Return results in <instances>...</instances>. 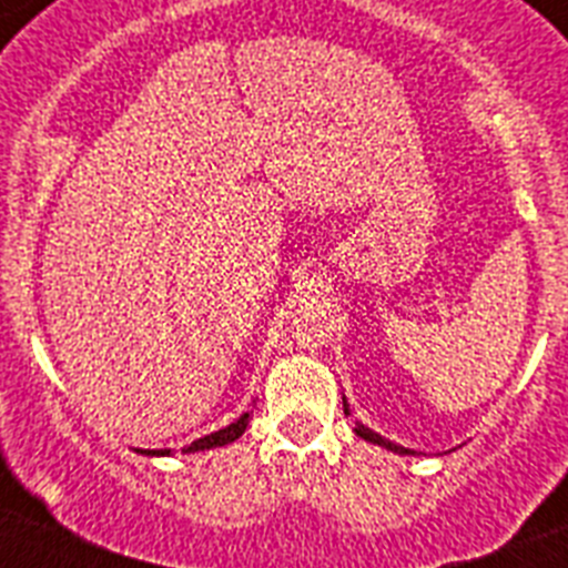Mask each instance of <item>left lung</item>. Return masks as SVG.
<instances>
[{
    "mask_svg": "<svg viewBox=\"0 0 568 568\" xmlns=\"http://www.w3.org/2000/svg\"><path fill=\"white\" fill-rule=\"evenodd\" d=\"M344 413L349 415V404H346V398H344ZM355 435H358V438H364V440H369V444L384 446V449H389V453H395V455H415V449H406V446L381 438L378 433H373V429H369V426H364V424H355Z\"/></svg>",
    "mask_w": 568,
    "mask_h": 568,
    "instance_id": "left-lung-1",
    "label": "left lung"
}]
</instances>
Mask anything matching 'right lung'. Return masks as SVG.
<instances>
[{"label":"right lung","mask_w":568,"mask_h":568,"mask_svg":"<svg viewBox=\"0 0 568 568\" xmlns=\"http://www.w3.org/2000/svg\"><path fill=\"white\" fill-rule=\"evenodd\" d=\"M250 426V413L241 415L239 420H233L230 426H224V429H219V433H210L204 435V438L193 440L190 446H184L182 453H204V449H215V446H227L233 444L235 438H241L244 435V429ZM135 453H142V455H150V458H164V455H170V449H135Z\"/></svg>","instance_id":"add662e5"}]
</instances>
